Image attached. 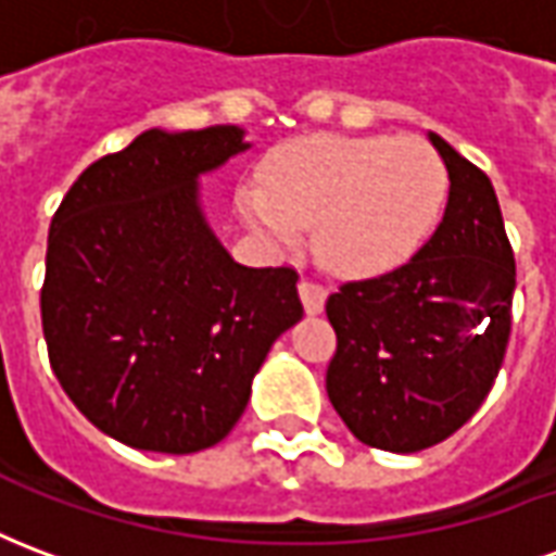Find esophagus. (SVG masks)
<instances>
[{
	"instance_id": "esophagus-1",
	"label": "esophagus",
	"mask_w": 556,
	"mask_h": 556,
	"mask_svg": "<svg viewBox=\"0 0 556 556\" xmlns=\"http://www.w3.org/2000/svg\"><path fill=\"white\" fill-rule=\"evenodd\" d=\"M298 289H301V301H303V309H306V313H321V309H325L327 289L321 286V282L303 277Z\"/></svg>"
}]
</instances>
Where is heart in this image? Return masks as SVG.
I'll return each instance as SVG.
<instances>
[{
	"instance_id": "obj_1",
	"label": "heart",
	"mask_w": 556,
	"mask_h": 556,
	"mask_svg": "<svg viewBox=\"0 0 556 556\" xmlns=\"http://www.w3.org/2000/svg\"><path fill=\"white\" fill-rule=\"evenodd\" d=\"M267 187H247L241 207L267 241L291 247L315 226V253L345 277L405 265L441 219L450 172L419 137H318L277 148Z\"/></svg>"
}]
</instances>
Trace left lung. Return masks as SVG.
<instances>
[{
    "instance_id": "left-lung-1",
    "label": "left lung",
    "mask_w": 556,
    "mask_h": 556,
    "mask_svg": "<svg viewBox=\"0 0 556 556\" xmlns=\"http://www.w3.org/2000/svg\"><path fill=\"white\" fill-rule=\"evenodd\" d=\"M450 172L441 226L405 265L327 298V396L375 450L417 453L477 414L513 330L515 255L489 175L429 134Z\"/></svg>"
}]
</instances>
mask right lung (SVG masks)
I'll use <instances>...</instances> for the list:
<instances>
[{
    "instance_id": "obj_1",
    "label": "right lung",
    "mask_w": 556,
    "mask_h": 556,
    "mask_svg": "<svg viewBox=\"0 0 556 556\" xmlns=\"http://www.w3.org/2000/svg\"><path fill=\"white\" fill-rule=\"evenodd\" d=\"M231 125L146 130L94 160L50 223L41 325L67 399L151 453L214 446L274 339L301 321L298 270L243 267L207 229L195 175L243 151Z\"/></svg>"
}]
</instances>
